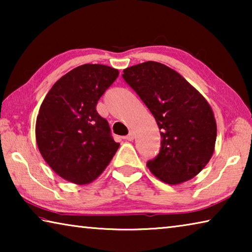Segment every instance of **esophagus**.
Segmentation results:
<instances>
[{"mask_svg": "<svg viewBox=\"0 0 252 252\" xmlns=\"http://www.w3.org/2000/svg\"><path fill=\"white\" fill-rule=\"evenodd\" d=\"M125 139H126V140H127V141H132V140L134 139V133H133V131L130 130L129 134H127L126 136H125Z\"/></svg>", "mask_w": 252, "mask_h": 252, "instance_id": "esophagus-1", "label": "esophagus"}]
</instances>
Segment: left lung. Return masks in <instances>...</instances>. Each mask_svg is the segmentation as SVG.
<instances>
[{
  "label": "left lung",
  "mask_w": 252,
  "mask_h": 252,
  "mask_svg": "<svg viewBox=\"0 0 252 252\" xmlns=\"http://www.w3.org/2000/svg\"><path fill=\"white\" fill-rule=\"evenodd\" d=\"M159 126L161 149L147 167L159 180L180 185L201 171L215 151L217 123L210 104L182 75L159 62L123 70Z\"/></svg>",
  "instance_id": "1"
}]
</instances>
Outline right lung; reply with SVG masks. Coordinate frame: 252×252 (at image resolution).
Masks as SVG:
<instances>
[{
    "label": "right lung",
    "instance_id": "obj_1",
    "mask_svg": "<svg viewBox=\"0 0 252 252\" xmlns=\"http://www.w3.org/2000/svg\"><path fill=\"white\" fill-rule=\"evenodd\" d=\"M118 75L108 65H80L59 79L42 102L35 125L37 148L66 181L88 185L95 180L120 147L95 109Z\"/></svg>",
    "mask_w": 252,
    "mask_h": 252
}]
</instances>
